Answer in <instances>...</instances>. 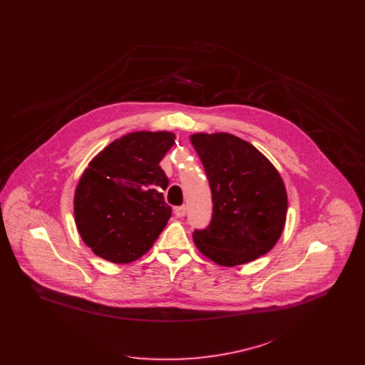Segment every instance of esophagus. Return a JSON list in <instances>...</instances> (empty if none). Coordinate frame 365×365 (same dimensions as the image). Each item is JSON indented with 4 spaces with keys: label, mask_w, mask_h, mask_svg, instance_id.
Returning <instances> with one entry per match:
<instances>
[{
    "label": "esophagus",
    "mask_w": 365,
    "mask_h": 365,
    "mask_svg": "<svg viewBox=\"0 0 365 365\" xmlns=\"http://www.w3.org/2000/svg\"><path fill=\"white\" fill-rule=\"evenodd\" d=\"M186 210H187V209H186L185 205H182V207H176L174 210L175 216H176V217H183V216L186 215Z\"/></svg>",
    "instance_id": "1"
}]
</instances>
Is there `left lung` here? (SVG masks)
<instances>
[{
	"label": "left lung",
	"mask_w": 365,
	"mask_h": 365,
	"mask_svg": "<svg viewBox=\"0 0 365 365\" xmlns=\"http://www.w3.org/2000/svg\"><path fill=\"white\" fill-rule=\"evenodd\" d=\"M212 192V219L194 230L198 250L234 267L256 260L278 242L287 213V194L275 167L243 139L231 134H194Z\"/></svg>",
	"instance_id": "8db88e82"
}]
</instances>
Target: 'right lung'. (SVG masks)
<instances>
[{"label":"right lung","mask_w":365,"mask_h":365,"mask_svg":"<svg viewBox=\"0 0 365 365\" xmlns=\"http://www.w3.org/2000/svg\"><path fill=\"white\" fill-rule=\"evenodd\" d=\"M174 142L167 131L133 133L90 163L75 191V220L97 256L137 260L167 226L173 209L164 201L168 178L160 161Z\"/></svg>","instance_id":"right-lung-1"}]
</instances>
